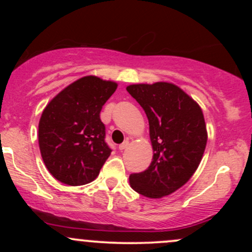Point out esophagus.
Masks as SVG:
<instances>
[{
    "instance_id": "34e87169",
    "label": "esophagus",
    "mask_w": 252,
    "mask_h": 252,
    "mask_svg": "<svg viewBox=\"0 0 252 252\" xmlns=\"http://www.w3.org/2000/svg\"><path fill=\"white\" fill-rule=\"evenodd\" d=\"M128 146H129V141H124V142H123L122 144H120V146H118V149H120V150H124Z\"/></svg>"
}]
</instances>
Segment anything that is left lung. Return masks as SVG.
<instances>
[{
    "instance_id": "left-lung-1",
    "label": "left lung",
    "mask_w": 252,
    "mask_h": 252,
    "mask_svg": "<svg viewBox=\"0 0 252 252\" xmlns=\"http://www.w3.org/2000/svg\"><path fill=\"white\" fill-rule=\"evenodd\" d=\"M126 91L148 117L154 150L148 168L129 176L130 186L153 199L172 194L194 174L206 148L201 108L172 83L134 84Z\"/></svg>"
}]
</instances>
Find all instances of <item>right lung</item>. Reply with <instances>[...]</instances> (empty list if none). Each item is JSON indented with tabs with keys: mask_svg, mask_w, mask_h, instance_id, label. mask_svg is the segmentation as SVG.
I'll use <instances>...</instances> for the list:
<instances>
[{
	"mask_svg": "<svg viewBox=\"0 0 252 252\" xmlns=\"http://www.w3.org/2000/svg\"><path fill=\"white\" fill-rule=\"evenodd\" d=\"M117 84L86 76L70 84L42 111L39 147L48 172L70 186L94 181L111 149L99 114Z\"/></svg>",
	"mask_w": 252,
	"mask_h": 252,
	"instance_id": "obj_1",
	"label": "right lung"
}]
</instances>
